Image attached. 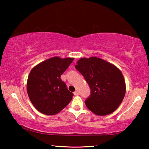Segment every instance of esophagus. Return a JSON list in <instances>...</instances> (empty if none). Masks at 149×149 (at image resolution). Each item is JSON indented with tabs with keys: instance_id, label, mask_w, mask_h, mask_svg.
Listing matches in <instances>:
<instances>
[{
	"instance_id": "esophagus-1",
	"label": "esophagus",
	"mask_w": 149,
	"mask_h": 149,
	"mask_svg": "<svg viewBox=\"0 0 149 149\" xmlns=\"http://www.w3.org/2000/svg\"><path fill=\"white\" fill-rule=\"evenodd\" d=\"M74 95H79V92L78 91H75L74 93Z\"/></svg>"
}]
</instances>
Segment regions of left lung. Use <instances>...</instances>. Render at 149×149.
I'll return each instance as SVG.
<instances>
[{"instance_id": "obj_1", "label": "left lung", "mask_w": 149, "mask_h": 149, "mask_svg": "<svg viewBox=\"0 0 149 149\" xmlns=\"http://www.w3.org/2000/svg\"><path fill=\"white\" fill-rule=\"evenodd\" d=\"M75 68L84 77L91 88L85 100L88 109L96 115L106 116L119 107L126 91L122 73L114 64L100 58H81Z\"/></svg>"}]
</instances>
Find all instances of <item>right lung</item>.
Listing matches in <instances>:
<instances>
[{
	"label": "right lung",
	"mask_w": 149,
	"mask_h": 149,
	"mask_svg": "<svg viewBox=\"0 0 149 149\" xmlns=\"http://www.w3.org/2000/svg\"><path fill=\"white\" fill-rule=\"evenodd\" d=\"M74 58L54 56L41 62L30 72L27 91L33 105L42 114H56L66 107L73 97L60 76Z\"/></svg>",
	"instance_id": "obj_1"
}]
</instances>
